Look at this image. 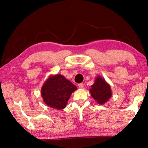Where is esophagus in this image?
<instances>
[{
    "mask_svg": "<svg viewBox=\"0 0 148 148\" xmlns=\"http://www.w3.org/2000/svg\"><path fill=\"white\" fill-rule=\"evenodd\" d=\"M78 87L79 88H83V87H84V85H83V84H82V83H79V84H78Z\"/></svg>",
    "mask_w": 148,
    "mask_h": 148,
    "instance_id": "esophagus-1",
    "label": "esophagus"
}]
</instances>
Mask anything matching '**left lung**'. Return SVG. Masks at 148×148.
<instances>
[{
    "instance_id": "obj_1",
    "label": "left lung",
    "mask_w": 148,
    "mask_h": 148,
    "mask_svg": "<svg viewBox=\"0 0 148 148\" xmlns=\"http://www.w3.org/2000/svg\"><path fill=\"white\" fill-rule=\"evenodd\" d=\"M89 91L91 96L100 105L105 104L112 95L110 84L99 75L96 77Z\"/></svg>"
}]
</instances>
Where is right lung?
I'll list each match as a JSON object with an SVG mask.
<instances>
[{"instance_id": "add662e5", "label": "right lung", "mask_w": 148, "mask_h": 148, "mask_svg": "<svg viewBox=\"0 0 148 148\" xmlns=\"http://www.w3.org/2000/svg\"><path fill=\"white\" fill-rule=\"evenodd\" d=\"M77 89L69 79L60 74L49 76L44 82L41 90V95L45 104L57 110L64 109L70 97Z\"/></svg>"}]
</instances>
